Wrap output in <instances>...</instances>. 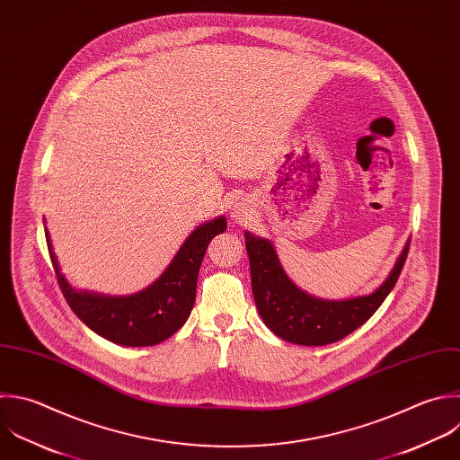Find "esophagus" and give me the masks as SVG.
I'll use <instances>...</instances> for the list:
<instances>
[{
  "mask_svg": "<svg viewBox=\"0 0 460 460\" xmlns=\"http://www.w3.org/2000/svg\"><path fill=\"white\" fill-rule=\"evenodd\" d=\"M248 216H250V207H248V203L239 201V203H235V205H234L232 217H234L235 221L243 223V221H246V219H248Z\"/></svg>",
  "mask_w": 460,
  "mask_h": 460,
  "instance_id": "obj_1",
  "label": "esophagus"
}]
</instances>
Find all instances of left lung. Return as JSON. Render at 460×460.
Wrapping results in <instances>:
<instances>
[{
	"mask_svg": "<svg viewBox=\"0 0 460 460\" xmlns=\"http://www.w3.org/2000/svg\"><path fill=\"white\" fill-rule=\"evenodd\" d=\"M244 239L252 291L262 322L282 340L298 345L334 343L363 325L395 286L410 246L406 243L394 270L374 293L347 300H322L291 282L268 239L250 232H244Z\"/></svg>",
	"mask_w": 460,
	"mask_h": 460,
	"instance_id": "left-lung-1",
	"label": "left lung"
}]
</instances>
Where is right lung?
<instances>
[{
  "mask_svg": "<svg viewBox=\"0 0 460 460\" xmlns=\"http://www.w3.org/2000/svg\"><path fill=\"white\" fill-rule=\"evenodd\" d=\"M225 230V217H216L198 226L160 279L129 296H108L74 289L61 273L47 228L45 234L59 288L74 313L92 331L113 343L147 347L167 340L187 322L196 302L198 273L207 246Z\"/></svg>",
  "mask_w": 460,
  "mask_h": 460,
  "instance_id": "obj_1",
  "label": "right lung"
}]
</instances>
